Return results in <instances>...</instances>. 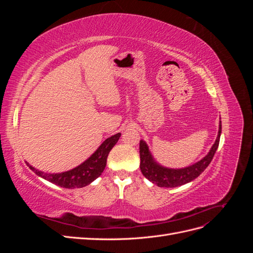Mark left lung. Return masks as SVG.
<instances>
[{"mask_svg": "<svg viewBox=\"0 0 253 253\" xmlns=\"http://www.w3.org/2000/svg\"><path fill=\"white\" fill-rule=\"evenodd\" d=\"M221 133V122H219V129L217 138L214 142L208 155L204 157L201 162H198L188 168L183 169H168L156 164L150 154L148 145L144 141L139 142V154H140V170L145 178H148L158 187L175 188L185 185L198 177L209 166L213 159L214 154L218 148L219 137Z\"/></svg>", "mask_w": 253, "mask_h": 253, "instance_id": "left-lung-1", "label": "left lung"}]
</instances>
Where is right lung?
Listing matches in <instances>:
<instances>
[{"instance_id": "add662e5", "label": "right lung", "mask_w": 253, "mask_h": 253, "mask_svg": "<svg viewBox=\"0 0 253 253\" xmlns=\"http://www.w3.org/2000/svg\"><path fill=\"white\" fill-rule=\"evenodd\" d=\"M120 136V133L111 136L87 160L71 171L59 174H49L37 170L29 165L28 166L30 170H33L37 175L60 187L66 189L85 187L101 175L106 166V159H108L109 153L114 145L117 143Z\"/></svg>"}]
</instances>
